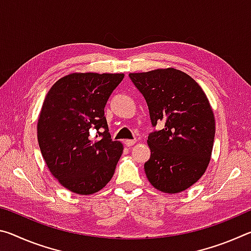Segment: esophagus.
Here are the masks:
<instances>
[{
    "label": "esophagus",
    "mask_w": 251,
    "mask_h": 251,
    "mask_svg": "<svg viewBox=\"0 0 251 251\" xmlns=\"http://www.w3.org/2000/svg\"><path fill=\"white\" fill-rule=\"evenodd\" d=\"M135 143H136V139H127V141H125V145L127 147H130V146H133Z\"/></svg>",
    "instance_id": "34e87169"
}]
</instances>
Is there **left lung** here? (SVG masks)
Returning a JSON list of instances; mask_svg holds the SVG:
<instances>
[{
  "instance_id": "8db88e82",
  "label": "left lung",
  "mask_w": 251,
  "mask_h": 251,
  "mask_svg": "<svg viewBox=\"0 0 251 251\" xmlns=\"http://www.w3.org/2000/svg\"><path fill=\"white\" fill-rule=\"evenodd\" d=\"M129 77L145 97L152 126L165 124L148 136V180L159 192H184L199 180L210 161L216 126L207 95L196 80L173 67L130 73Z\"/></svg>"
}]
</instances>
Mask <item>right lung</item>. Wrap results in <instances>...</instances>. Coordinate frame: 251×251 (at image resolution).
Instances as JSON below:
<instances>
[{
	"mask_svg": "<svg viewBox=\"0 0 251 251\" xmlns=\"http://www.w3.org/2000/svg\"><path fill=\"white\" fill-rule=\"evenodd\" d=\"M123 78V73H71L55 82L45 96L37 141L50 172L72 193L100 192L115 173L124 146L112 141L104 107ZM94 128L100 140L89 136Z\"/></svg>",
	"mask_w": 251,
	"mask_h": 251,
	"instance_id": "add662e5",
	"label": "right lung"
}]
</instances>
